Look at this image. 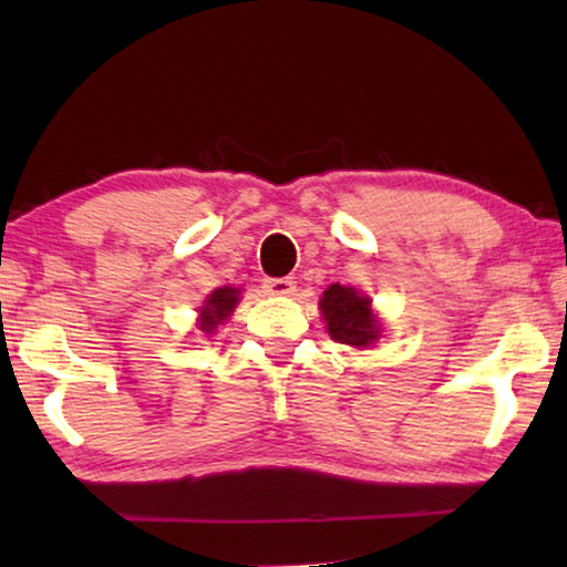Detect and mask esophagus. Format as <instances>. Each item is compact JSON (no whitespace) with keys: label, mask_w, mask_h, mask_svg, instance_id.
<instances>
[{"label":"esophagus","mask_w":567,"mask_h":567,"mask_svg":"<svg viewBox=\"0 0 567 567\" xmlns=\"http://www.w3.org/2000/svg\"><path fill=\"white\" fill-rule=\"evenodd\" d=\"M265 287H267V292H270V295L287 297V295L295 292L297 285H295V277H275V280H267Z\"/></svg>","instance_id":"34e87169"}]
</instances>
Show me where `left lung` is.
<instances>
[{
	"mask_svg": "<svg viewBox=\"0 0 567 567\" xmlns=\"http://www.w3.org/2000/svg\"><path fill=\"white\" fill-rule=\"evenodd\" d=\"M320 310L328 320L332 340L354 348H368L378 340V320L372 318L370 300L352 287L330 285L320 300Z\"/></svg>",
	"mask_w": 567,
	"mask_h": 567,
	"instance_id": "obj_1",
	"label": "left lung"
}]
</instances>
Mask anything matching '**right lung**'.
I'll use <instances>...</instances> for the list:
<instances>
[{
    "instance_id": "right-lung-1",
    "label": "right lung",
    "mask_w": 567,
    "mask_h": 567,
    "mask_svg": "<svg viewBox=\"0 0 567 567\" xmlns=\"http://www.w3.org/2000/svg\"><path fill=\"white\" fill-rule=\"evenodd\" d=\"M237 300H239V290H235V287H219V290H215L207 297L205 307L199 310L203 312V322H199V328L205 332H215L217 324L233 315Z\"/></svg>"
}]
</instances>
